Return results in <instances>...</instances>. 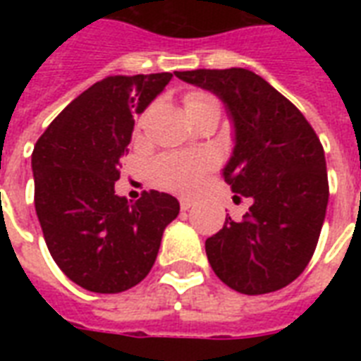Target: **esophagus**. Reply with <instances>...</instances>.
Listing matches in <instances>:
<instances>
[{
	"label": "esophagus",
	"instance_id": "1",
	"mask_svg": "<svg viewBox=\"0 0 361 361\" xmlns=\"http://www.w3.org/2000/svg\"><path fill=\"white\" fill-rule=\"evenodd\" d=\"M180 206L183 212H187V209H191L192 206H195V200H191V198H181Z\"/></svg>",
	"mask_w": 361,
	"mask_h": 361
}]
</instances>
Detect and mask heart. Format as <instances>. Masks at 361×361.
Instances as JSON below:
<instances>
[{"label": "heart", "instance_id": "obj_1", "mask_svg": "<svg viewBox=\"0 0 361 361\" xmlns=\"http://www.w3.org/2000/svg\"><path fill=\"white\" fill-rule=\"evenodd\" d=\"M183 106L192 116L206 109H219V101L208 92L191 90L183 95ZM144 123V118L140 125ZM215 157L208 152L200 153H166L155 159L152 164V178L159 187L169 191L191 195L198 191L209 170H214Z\"/></svg>", "mask_w": 361, "mask_h": 361}]
</instances>
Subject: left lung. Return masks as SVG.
Listing matches in <instances>:
<instances>
[{
	"mask_svg": "<svg viewBox=\"0 0 361 361\" xmlns=\"http://www.w3.org/2000/svg\"><path fill=\"white\" fill-rule=\"evenodd\" d=\"M180 80L226 104L236 146L223 170L234 200L249 198L243 219L226 217L206 240L212 269L241 294L290 285L313 257L330 197L324 147L305 116L252 71L197 69Z\"/></svg>",
	"mask_w": 361,
	"mask_h": 361,
	"instance_id": "1",
	"label": "left lung"
}]
</instances>
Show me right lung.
Instances as JSON below:
<instances>
[{
  "mask_svg": "<svg viewBox=\"0 0 361 361\" xmlns=\"http://www.w3.org/2000/svg\"><path fill=\"white\" fill-rule=\"evenodd\" d=\"M172 73L106 76L65 106L33 147L35 212L59 269L82 288L116 294L138 285L157 258L180 202L159 191L136 202L118 197L121 157L135 114Z\"/></svg>",
  "mask_w": 361,
  "mask_h": 361,
  "instance_id": "add662e5",
  "label": "right lung"
}]
</instances>
